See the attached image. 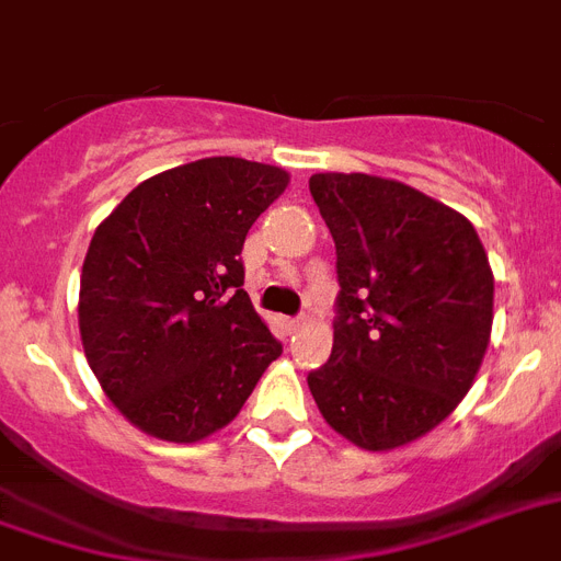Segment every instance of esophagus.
<instances>
[{"label":"esophagus","instance_id":"esophagus-1","mask_svg":"<svg viewBox=\"0 0 561 561\" xmlns=\"http://www.w3.org/2000/svg\"><path fill=\"white\" fill-rule=\"evenodd\" d=\"M299 325H302V320H282V328H285L288 334H294V331H299Z\"/></svg>","mask_w":561,"mask_h":561}]
</instances>
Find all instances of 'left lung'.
<instances>
[{
  "label": "left lung",
  "instance_id": "8db88e82",
  "mask_svg": "<svg viewBox=\"0 0 561 561\" xmlns=\"http://www.w3.org/2000/svg\"><path fill=\"white\" fill-rule=\"evenodd\" d=\"M336 244L334 348L308 375L345 440L389 453L446 421L493 331V271L470 218L421 190L366 175L308 181Z\"/></svg>",
  "mask_w": 561,
  "mask_h": 561
}]
</instances>
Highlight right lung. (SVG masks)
Masks as SVG:
<instances>
[{
  "label": "right lung",
  "mask_w": 561,
  "mask_h": 561,
  "mask_svg": "<svg viewBox=\"0 0 561 561\" xmlns=\"http://www.w3.org/2000/svg\"><path fill=\"white\" fill-rule=\"evenodd\" d=\"M288 181L271 163L202 158L147 178L91 236L80 340L106 398L140 432L209 438L282 354L241 288V248Z\"/></svg>",
  "instance_id": "add662e5"
}]
</instances>
